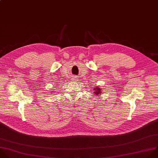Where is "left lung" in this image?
<instances>
[{"label": "left lung", "instance_id": "left-lung-1", "mask_svg": "<svg viewBox=\"0 0 158 158\" xmlns=\"http://www.w3.org/2000/svg\"><path fill=\"white\" fill-rule=\"evenodd\" d=\"M101 89H102L100 88H94V94H96L97 96L98 95V94H101V91H102Z\"/></svg>", "mask_w": 158, "mask_h": 158}]
</instances>
